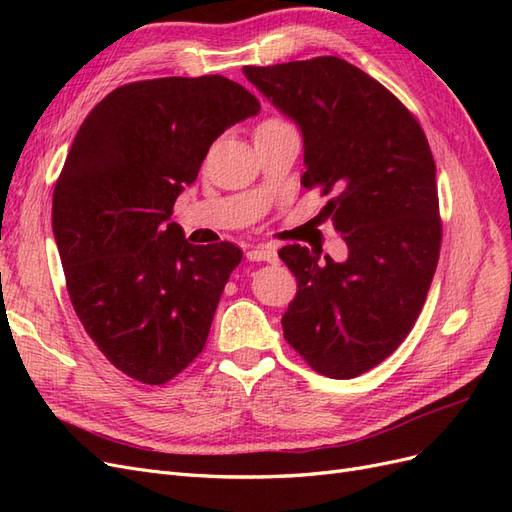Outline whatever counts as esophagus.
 Wrapping results in <instances>:
<instances>
[{
	"instance_id": "34e87169",
	"label": "esophagus",
	"mask_w": 512,
	"mask_h": 512,
	"mask_svg": "<svg viewBox=\"0 0 512 512\" xmlns=\"http://www.w3.org/2000/svg\"><path fill=\"white\" fill-rule=\"evenodd\" d=\"M247 258L254 262H277V250L273 245H258L247 252Z\"/></svg>"
}]
</instances>
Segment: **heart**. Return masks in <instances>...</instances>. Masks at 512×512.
Listing matches in <instances>:
<instances>
[{
    "instance_id": "1",
    "label": "heart",
    "mask_w": 512,
    "mask_h": 512,
    "mask_svg": "<svg viewBox=\"0 0 512 512\" xmlns=\"http://www.w3.org/2000/svg\"><path fill=\"white\" fill-rule=\"evenodd\" d=\"M262 126H286V121H282V119H267L265 123H262Z\"/></svg>"
}]
</instances>
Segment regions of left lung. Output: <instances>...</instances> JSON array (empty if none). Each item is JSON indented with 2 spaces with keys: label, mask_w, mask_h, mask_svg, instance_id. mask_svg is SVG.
I'll list each match as a JSON object with an SVG mask.
<instances>
[{
  "label": "left lung",
  "mask_w": 512,
  "mask_h": 512,
  "mask_svg": "<svg viewBox=\"0 0 512 512\" xmlns=\"http://www.w3.org/2000/svg\"><path fill=\"white\" fill-rule=\"evenodd\" d=\"M243 72L297 121L301 183L333 194L324 215L348 245L346 262L282 247L299 284L284 337L318 374L356 378L404 342L438 267L442 222L427 136L389 89L339 57Z\"/></svg>",
  "instance_id": "obj_1"
}]
</instances>
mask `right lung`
Masks as SVG:
<instances>
[{"instance_id": "1", "label": "right lung", "mask_w": 512, "mask_h": 512, "mask_svg": "<svg viewBox=\"0 0 512 512\" xmlns=\"http://www.w3.org/2000/svg\"><path fill=\"white\" fill-rule=\"evenodd\" d=\"M258 111L226 76H166L117 87L74 136L53 192L66 288L98 350L138 382L173 380L205 348L243 252L192 245L168 220L215 138Z\"/></svg>"}]
</instances>
